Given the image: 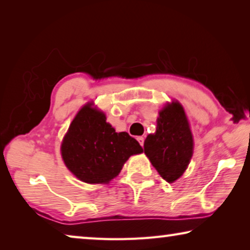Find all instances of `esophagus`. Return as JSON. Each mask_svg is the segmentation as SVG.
I'll return each mask as SVG.
<instances>
[{
  "label": "esophagus",
  "mask_w": 250,
  "mask_h": 250,
  "mask_svg": "<svg viewBox=\"0 0 250 250\" xmlns=\"http://www.w3.org/2000/svg\"><path fill=\"white\" fill-rule=\"evenodd\" d=\"M137 140L139 141V143H140V146H143V145H145V138H143V137H138Z\"/></svg>",
  "instance_id": "1"
}]
</instances>
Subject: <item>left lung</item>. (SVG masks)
I'll return each instance as SVG.
<instances>
[{
  "label": "left lung",
  "mask_w": 250,
  "mask_h": 250,
  "mask_svg": "<svg viewBox=\"0 0 250 250\" xmlns=\"http://www.w3.org/2000/svg\"><path fill=\"white\" fill-rule=\"evenodd\" d=\"M193 135L179 101L160 110L156 131L145 141V153L159 174L172 183L183 174L193 155Z\"/></svg>",
  "instance_id": "1"
}]
</instances>
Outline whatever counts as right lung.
<instances>
[{"label":"right lung","mask_w":250,"mask_h":250,"mask_svg":"<svg viewBox=\"0 0 250 250\" xmlns=\"http://www.w3.org/2000/svg\"><path fill=\"white\" fill-rule=\"evenodd\" d=\"M105 115L87 104L79 110L62 140V160L84 183H109L131 155L143 151L126 132H116Z\"/></svg>","instance_id":"1"}]
</instances>
